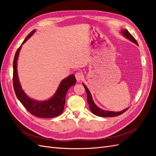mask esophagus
Listing matches in <instances>:
<instances>
[{"mask_svg":"<svg viewBox=\"0 0 156 156\" xmlns=\"http://www.w3.org/2000/svg\"><path fill=\"white\" fill-rule=\"evenodd\" d=\"M75 78H76L77 81H81V79L83 78V74L81 72H77L75 74Z\"/></svg>","mask_w":156,"mask_h":156,"instance_id":"1","label":"esophagus"}]
</instances>
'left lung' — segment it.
Segmentation results:
<instances>
[{
    "mask_svg": "<svg viewBox=\"0 0 156 156\" xmlns=\"http://www.w3.org/2000/svg\"><path fill=\"white\" fill-rule=\"evenodd\" d=\"M122 33L123 34V35L126 37H127V39H129L132 42H133V43L136 44V45H138L137 41H136V40L135 39V37L128 32V30L124 29L122 31ZM83 84V86H84V88H85V90L87 92V101L88 103L91 112L93 113V114H94L95 115L98 116H101V117H114V116H116L122 115V113H124V112H126L127 109H128V108H126V109L122 111H120V112L107 111H103V110L101 109V108H99L97 105H96L95 103H94V102L92 100L91 94L88 90L87 87L84 85V84Z\"/></svg>",
    "mask_w": 156,
    "mask_h": 156,
    "instance_id": "left-lung-1",
    "label": "left lung"
}]
</instances>
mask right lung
I'll return each instance as SVG.
<instances>
[{
	"instance_id": "add662e5",
	"label": "right lung",
	"mask_w": 156,
	"mask_h": 156,
	"mask_svg": "<svg viewBox=\"0 0 156 156\" xmlns=\"http://www.w3.org/2000/svg\"><path fill=\"white\" fill-rule=\"evenodd\" d=\"M35 31V30H33L27 36L21 45L24 44L34 34ZM21 48V45L17 49L15 56H14L13 63V84L14 91H15L18 100L21 101L22 105L25 107L28 111L36 117L54 118L60 115L64 109L66 93L69 88L74 85L76 83V79H75L74 75H69V77L64 79L61 82L55 94L50 100L44 101H37L32 100L28 97L24 91L23 90L18 79L17 60Z\"/></svg>"
}]
</instances>
